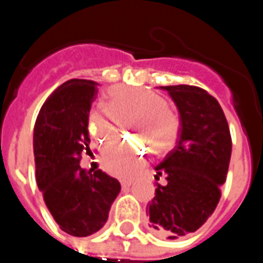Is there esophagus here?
<instances>
[{
  "label": "esophagus",
  "mask_w": 263,
  "mask_h": 263,
  "mask_svg": "<svg viewBox=\"0 0 263 263\" xmlns=\"http://www.w3.org/2000/svg\"><path fill=\"white\" fill-rule=\"evenodd\" d=\"M131 184L132 180H122V182H121V186H122V187H129Z\"/></svg>",
  "instance_id": "1"
}]
</instances>
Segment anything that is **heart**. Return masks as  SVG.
Segmentation results:
<instances>
[{"label": "heart", "mask_w": 263, "mask_h": 263, "mask_svg": "<svg viewBox=\"0 0 263 263\" xmlns=\"http://www.w3.org/2000/svg\"><path fill=\"white\" fill-rule=\"evenodd\" d=\"M105 107L121 120H131L134 129L151 146L154 154L166 152L179 135V117L163 96L146 88L125 86L111 87L105 94ZM109 110V111H110ZM108 109H92L87 128L94 139L109 141L118 134V120ZM145 149L128 142H111L104 148L101 162L105 171L117 177H131L143 165Z\"/></svg>", "instance_id": "heart-1"}]
</instances>
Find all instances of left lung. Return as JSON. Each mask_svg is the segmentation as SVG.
<instances>
[{
    "label": "left lung",
    "mask_w": 263,
    "mask_h": 263,
    "mask_svg": "<svg viewBox=\"0 0 263 263\" xmlns=\"http://www.w3.org/2000/svg\"><path fill=\"white\" fill-rule=\"evenodd\" d=\"M180 114L176 146L156 166L158 184L146 214L160 237L177 239L197 231L214 213L231 159V134L224 111L209 92L196 86L160 87Z\"/></svg>",
    "instance_id": "left-lung-1"
}]
</instances>
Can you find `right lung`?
<instances>
[{
  "label": "right lung",
  "mask_w": 263,
  "mask_h": 263,
  "mask_svg": "<svg viewBox=\"0 0 263 263\" xmlns=\"http://www.w3.org/2000/svg\"><path fill=\"white\" fill-rule=\"evenodd\" d=\"M97 86L81 79L63 83L45 101L33 128L37 187L60 230L73 237L103 228L121 192L105 172L80 167L81 156L91 154L87 118Z\"/></svg>",
  "instance_id": "right-lung-1"
}]
</instances>
